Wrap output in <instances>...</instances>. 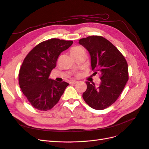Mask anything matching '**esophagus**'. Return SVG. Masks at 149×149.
Segmentation results:
<instances>
[{
    "label": "esophagus",
    "mask_w": 149,
    "mask_h": 149,
    "mask_svg": "<svg viewBox=\"0 0 149 149\" xmlns=\"http://www.w3.org/2000/svg\"><path fill=\"white\" fill-rule=\"evenodd\" d=\"M70 83L72 84H76V83H77V81H76V80H72V81H70Z\"/></svg>",
    "instance_id": "obj_1"
}]
</instances>
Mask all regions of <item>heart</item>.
Here are the masks:
<instances>
[{
	"instance_id": "heart-1",
	"label": "heart",
	"mask_w": 149,
	"mask_h": 149,
	"mask_svg": "<svg viewBox=\"0 0 149 149\" xmlns=\"http://www.w3.org/2000/svg\"><path fill=\"white\" fill-rule=\"evenodd\" d=\"M81 49H82V48H81V47H74V48L71 49V53H74V52H78L79 51H80ZM80 74H77V76H80Z\"/></svg>"
}]
</instances>
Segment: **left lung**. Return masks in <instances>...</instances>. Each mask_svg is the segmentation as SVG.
Returning a JSON list of instances; mask_svg holds the SVG:
<instances>
[{
    "mask_svg": "<svg viewBox=\"0 0 149 149\" xmlns=\"http://www.w3.org/2000/svg\"><path fill=\"white\" fill-rule=\"evenodd\" d=\"M79 43L89 52L93 74L98 72L102 75L98 86L86 82L83 98L91 108L104 109L116 102L125 87L129 79L127 63L116 47L102 36H88Z\"/></svg>",
    "mask_w": 149,
    "mask_h": 149,
    "instance_id": "1",
    "label": "left lung"
}]
</instances>
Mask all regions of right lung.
Instances as JSON below:
<instances>
[{
  "instance_id": "1",
  "label": "right lung",
  "mask_w": 149,
  "mask_h": 149,
  "mask_svg": "<svg viewBox=\"0 0 149 149\" xmlns=\"http://www.w3.org/2000/svg\"><path fill=\"white\" fill-rule=\"evenodd\" d=\"M72 43V41L52 38L36 45L24 59L19 72V85L28 102L36 109H51L69 85L65 81L58 82L49 77L56 68L60 54Z\"/></svg>"
}]
</instances>
